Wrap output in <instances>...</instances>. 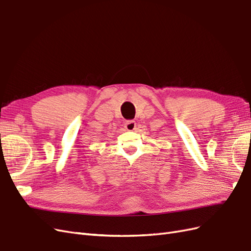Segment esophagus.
<instances>
[{
    "mask_svg": "<svg viewBox=\"0 0 251 251\" xmlns=\"http://www.w3.org/2000/svg\"><path fill=\"white\" fill-rule=\"evenodd\" d=\"M125 128L126 131H134L136 128V123L134 120H127L125 124Z\"/></svg>",
    "mask_w": 251,
    "mask_h": 251,
    "instance_id": "1",
    "label": "esophagus"
}]
</instances>
